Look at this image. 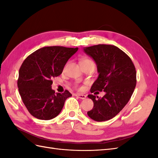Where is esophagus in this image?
Instances as JSON below:
<instances>
[{"label": "esophagus", "mask_w": 158, "mask_h": 158, "mask_svg": "<svg viewBox=\"0 0 158 158\" xmlns=\"http://www.w3.org/2000/svg\"><path fill=\"white\" fill-rule=\"evenodd\" d=\"M75 96L78 97V98H81V99H85V98H86V96H85V95L80 94H76Z\"/></svg>", "instance_id": "obj_1"}]
</instances>
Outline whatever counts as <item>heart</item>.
<instances>
[{
    "instance_id": "1",
    "label": "heart",
    "mask_w": 158,
    "mask_h": 158,
    "mask_svg": "<svg viewBox=\"0 0 158 158\" xmlns=\"http://www.w3.org/2000/svg\"><path fill=\"white\" fill-rule=\"evenodd\" d=\"M89 62H93L92 60H91L89 58H83L81 60V64H84V63H89Z\"/></svg>"
}]
</instances>
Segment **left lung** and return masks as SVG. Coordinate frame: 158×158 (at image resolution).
<instances>
[{
  "instance_id": "1",
  "label": "left lung",
  "mask_w": 158,
  "mask_h": 158,
  "mask_svg": "<svg viewBox=\"0 0 158 158\" xmlns=\"http://www.w3.org/2000/svg\"><path fill=\"white\" fill-rule=\"evenodd\" d=\"M83 50L94 60L99 73L90 92H106L101 98L88 96L94 102L88 115L96 122L109 120L123 109L132 95L136 84L135 66L130 57L116 46L100 44Z\"/></svg>"
}]
</instances>
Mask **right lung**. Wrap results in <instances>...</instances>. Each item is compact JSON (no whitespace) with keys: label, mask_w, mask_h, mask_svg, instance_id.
Masks as SVG:
<instances>
[{"label":"right lung","mask_w":158,"mask_h":158,"mask_svg":"<svg viewBox=\"0 0 158 158\" xmlns=\"http://www.w3.org/2000/svg\"><path fill=\"white\" fill-rule=\"evenodd\" d=\"M78 48L45 47L26 58L19 70L18 87L22 101L32 116L49 120L61 112L64 102L72 94L68 90L55 93L53 77L61 75L69 59Z\"/></svg>","instance_id":"right-lung-1"}]
</instances>
